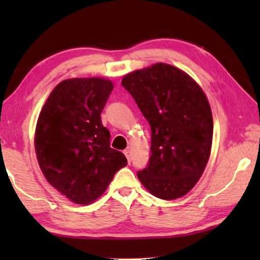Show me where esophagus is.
I'll return each mask as SVG.
<instances>
[{
	"label": "esophagus",
	"mask_w": 260,
	"mask_h": 260,
	"mask_svg": "<svg viewBox=\"0 0 260 260\" xmlns=\"http://www.w3.org/2000/svg\"><path fill=\"white\" fill-rule=\"evenodd\" d=\"M124 153H125V156L127 157V160H128V164H131V161H132V156H131V151H129V149H126V150H124Z\"/></svg>",
	"instance_id": "obj_1"
}]
</instances>
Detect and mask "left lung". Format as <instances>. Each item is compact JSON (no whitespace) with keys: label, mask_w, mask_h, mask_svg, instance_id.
<instances>
[{"label":"left lung","mask_w":260,"mask_h":260,"mask_svg":"<svg viewBox=\"0 0 260 260\" xmlns=\"http://www.w3.org/2000/svg\"><path fill=\"white\" fill-rule=\"evenodd\" d=\"M121 85L151 129V155L138 171L141 183L161 200L186 195L203 174L212 146V112L203 90L162 63L127 74Z\"/></svg>","instance_id":"8db88e82"}]
</instances>
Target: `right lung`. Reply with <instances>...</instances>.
I'll use <instances>...</instances> for the list:
<instances>
[{"label":"right lung","mask_w":260,"mask_h":260,"mask_svg":"<svg viewBox=\"0 0 260 260\" xmlns=\"http://www.w3.org/2000/svg\"><path fill=\"white\" fill-rule=\"evenodd\" d=\"M113 85L101 78L61 81L48 98L35 129V152L52 187L77 204L102 195L114 174L127 165L110 147L101 113Z\"/></svg>","instance_id":"add662e5"}]
</instances>
